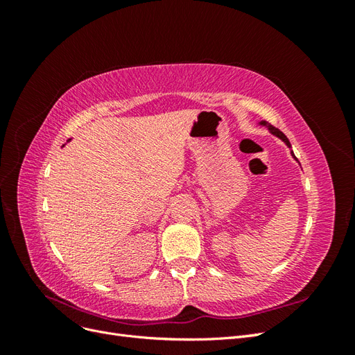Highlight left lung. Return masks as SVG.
<instances>
[{"label":"left lung","instance_id":"obj_1","mask_svg":"<svg viewBox=\"0 0 355 355\" xmlns=\"http://www.w3.org/2000/svg\"><path fill=\"white\" fill-rule=\"evenodd\" d=\"M257 124H259V125H263V127H266V128H268V130H270V132H271V133H272L274 136H277L278 139H282V141H283V142H284V144H286V145H287L288 148H292V146H290V142H288V139L286 137V135H284L283 132H280V130H278V128H275L274 125H271L270 123H268V121H263V120H262V121H259V123H257ZM290 154H292V157H293V158H295V159L297 161V158L295 157L293 151H290Z\"/></svg>","mask_w":355,"mask_h":355}]
</instances>
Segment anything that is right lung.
Segmentation results:
<instances>
[{"mask_svg": "<svg viewBox=\"0 0 355 355\" xmlns=\"http://www.w3.org/2000/svg\"><path fill=\"white\" fill-rule=\"evenodd\" d=\"M69 141H71V139H68V142H69Z\"/></svg>", "mask_w": 355, "mask_h": 355, "instance_id": "right-lung-1", "label": "right lung"}]
</instances>
